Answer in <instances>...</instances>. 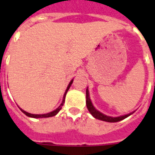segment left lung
I'll list each match as a JSON object with an SVG mask.
<instances>
[{
    "label": "left lung",
    "mask_w": 155,
    "mask_h": 155,
    "mask_svg": "<svg viewBox=\"0 0 155 155\" xmlns=\"http://www.w3.org/2000/svg\"><path fill=\"white\" fill-rule=\"evenodd\" d=\"M86 104H87V108L88 109V111L90 112V113L92 114L95 118L97 119H99V120H104V121H107V122H117V121H120V120L125 119L127 117H129L130 115H131L132 113H130V114H127V115L125 116H120V117H108V116H106L103 113H101V112H99L98 110H97L96 108H94V106L92 105V102H91V100H90L89 97V93H88V90H86Z\"/></svg>",
    "instance_id": "obj_1"
}]
</instances>
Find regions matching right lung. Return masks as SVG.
Masks as SVG:
<instances>
[{
  "label": "right lung",
  "mask_w": 155,
  "mask_h": 155,
  "mask_svg": "<svg viewBox=\"0 0 155 155\" xmlns=\"http://www.w3.org/2000/svg\"><path fill=\"white\" fill-rule=\"evenodd\" d=\"M73 82V80H71L70 82V84H68V88H67V90H66L65 92V94H64V97H63V102H62V104H60V106L58 107V108H56L55 110H54L53 112H51V113H47V114H31V113H27V112H25V111L22 110L21 108H20L21 110V112H22L23 113H25V115L28 116V117H34V118H44V117H53V116H55L57 113L59 112V111L61 110V108H62V106L63 105V104H64V102H65V97H66V94H67V92H68V89L70 88L71 85V84H72Z\"/></svg>",
  "instance_id": "right-lung-1"
}]
</instances>
